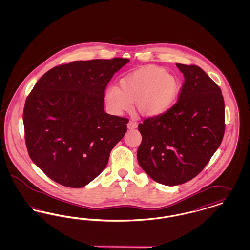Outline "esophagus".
Returning <instances> with one entry per match:
<instances>
[{"instance_id":"obj_1","label":"esophagus","mask_w":250,"mask_h":250,"mask_svg":"<svg viewBox=\"0 0 250 250\" xmlns=\"http://www.w3.org/2000/svg\"><path fill=\"white\" fill-rule=\"evenodd\" d=\"M127 127H128L129 129L137 128V127H138V123L135 122V121H133V120H130V121L128 122V124H127Z\"/></svg>"}]
</instances>
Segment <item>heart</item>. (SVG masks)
<instances>
[{"mask_svg": "<svg viewBox=\"0 0 250 250\" xmlns=\"http://www.w3.org/2000/svg\"><path fill=\"white\" fill-rule=\"evenodd\" d=\"M178 92L179 83L174 76L163 67L149 65L123 78L120 88L109 87L106 101L115 113L129 109L130 102L135 101L143 114L155 116L169 107Z\"/></svg>", "mask_w": 250, "mask_h": 250, "instance_id": "heart-1", "label": "heart"}]
</instances>
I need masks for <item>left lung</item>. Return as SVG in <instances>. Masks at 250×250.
Here are the masks:
<instances>
[{
  "instance_id": "obj_1",
  "label": "left lung",
  "mask_w": 250,
  "mask_h": 250,
  "mask_svg": "<svg viewBox=\"0 0 250 250\" xmlns=\"http://www.w3.org/2000/svg\"><path fill=\"white\" fill-rule=\"evenodd\" d=\"M185 82L165 112L139 125L138 161L155 182L177 186L196 177L210 161L225 132L219 86L196 64L176 63Z\"/></svg>"
}]
</instances>
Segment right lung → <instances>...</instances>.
I'll return each instance as SVG.
<instances>
[{
  "mask_svg": "<svg viewBox=\"0 0 250 250\" xmlns=\"http://www.w3.org/2000/svg\"><path fill=\"white\" fill-rule=\"evenodd\" d=\"M128 62L112 58L60 64L45 73L27 96L23 124L28 154L54 182L83 188L107 166L129 120L105 112V90Z\"/></svg>",
  "mask_w": 250,
  "mask_h": 250,
  "instance_id": "obj_1",
  "label": "right lung"
}]
</instances>
